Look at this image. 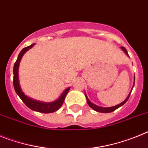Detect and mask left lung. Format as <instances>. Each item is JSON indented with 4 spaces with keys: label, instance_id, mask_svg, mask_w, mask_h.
<instances>
[{
    "label": "left lung",
    "instance_id": "obj_1",
    "mask_svg": "<svg viewBox=\"0 0 148 148\" xmlns=\"http://www.w3.org/2000/svg\"><path fill=\"white\" fill-rule=\"evenodd\" d=\"M121 49H122V50L124 51V52H125V53L127 55V56H129V55H128V53H127V49H125V48L124 47H121ZM134 82H135V76H134ZM134 83H135V82H134ZM133 87H134V84H133ZM132 90H133V89H132ZM131 92H132V90H131V91H130V93H129V95H128V96H127V99H125V100L123 102L120 103L119 104H117V105L114 106V107H111V108H102V107H99V106L95 105V104H92V103L91 102V101H90V100H89V99H88V98H87V95H86V93H85V96H86V99H87V104H88V105L90 106V108H92V109H93L94 110H95V111H97V112H99V113H111V112H113V111L116 110V109H118V108H120L121 106L124 105V104H125V103L127 102V101L128 100L129 97H130V93H131Z\"/></svg>",
    "mask_w": 148,
    "mask_h": 148
}]
</instances>
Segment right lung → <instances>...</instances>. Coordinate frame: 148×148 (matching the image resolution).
I'll use <instances>...</instances> for the list:
<instances>
[{
  "mask_svg": "<svg viewBox=\"0 0 148 148\" xmlns=\"http://www.w3.org/2000/svg\"><path fill=\"white\" fill-rule=\"evenodd\" d=\"M35 44H32V45L27 47L23 48L21 53H19L17 58L16 61H15V64H14V68H13V74H14V77H13V85H14V88H15V92L18 94V95L20 97V99L23 101V102L30 108L31 110L34 111H37V112H40V113H53L55 111L58 110L61 105L64 103L65 97H66V94L69 92L70 87H68L66 90L63 92L61 94V96L58 98V99L53 102H41L39 101L34 100V99H30L28 96L23 93V91L21 90V88L20 84H19V78H18V68H19V64H20L21 60L22 57L24 55V53L29 50V49L33 47Z\"/></svg>",
  "mask_w": 148,
  "mask_h": 148,
  "instance_id": "right-lung-1",
  "label": "right lung"
}]
</instances>
